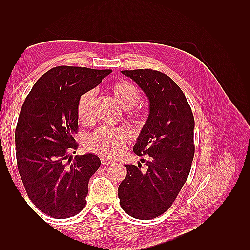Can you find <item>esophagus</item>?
I'll return each instance as SVG.
<instances>
[{"label":"esophagus","mask_w":250,"mask_h":250,"mask_svg":"<svg viewBox=\"0 0 250 250\" xmlns=\"http://www.w3.org/2000/svg\"><path fill=\"white\" fill-rule=\"evenodd\" d=\"M101 164H102L103 166H108V165L112 164V161H111V160H108V158L102 157V158H101Z\"/></svg>","instance_id":"34e87169"}]
</instances>
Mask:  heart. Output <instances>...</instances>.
Here are the masks:
<instances>
[{"instance_id": "heart-1", "label": "heart", "mask_w": 250, "mask_h": 250, "mask_svg": "<svg viewBox=\"0 0 250 250\" xmlns=\"http://www.w3.org/2000/svg\"><path fill=\"white\" fill-rule=\"evenodd\" d=\"M107 94L112 98L122 109H129L133 107L139 101L141 93L139 88L131 82L120 80L111 82L106 86ZM95 95L92 90L83 94L78 101L77 116L81 123L87 124L93 120ZM132 118H143L145 116V110L140 108L130 113ZM130 131L125 127L121 128H107L102 127L89 134L85 146L94 153L106 157H113L122 152L126 142L130 138Z\"/></svg>"}]
</instances>
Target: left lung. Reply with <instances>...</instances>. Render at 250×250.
Returning a JSON list of instances; mask_svg holds the SVG:
<instances>
[{
  "label": "left lung",
  "instance_id": "left-lung-1",
  "mask_svg": "<svg viewBox=\"0 0 250 250\" xmlns=\"http://www.w3.org/2000/svg\"><path fill=\"white\" fill-rule=\"evenodd\" d=\"M122 74L137 83L149 100L148 119L133 146L135 154H148L149 161L144 172L141 164L125 165L127 175L118 196L125 213L149 220L172 206L190 174L194 117L183 90L166 74L149 69Z\"/></svg>",
  "mask_w": 250,
  "mask_h": 250
}]
</instances>
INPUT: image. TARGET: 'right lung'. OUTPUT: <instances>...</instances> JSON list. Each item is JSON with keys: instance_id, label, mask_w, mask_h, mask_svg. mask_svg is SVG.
Here are the masks:
<instances>
[{"instance_id": "right-lung-1", "label": "right lung", "mask_w": 250, "mask_h": 250, "mask_svg": "<svg viewBox=\"0 0 250 250\" xmlns=\"http://www.w3.org/2000/svg\"><path fill=\"white\" fill-rule=\"evenodd\" d=\"M110 73L53 67L35 82L21 106L16 128L19 173L30 200L53 218L76 216L85 207L88 180L101 162L94 153L71 154L78 148L77 105Z\"/></svg>"}]
</instances>
